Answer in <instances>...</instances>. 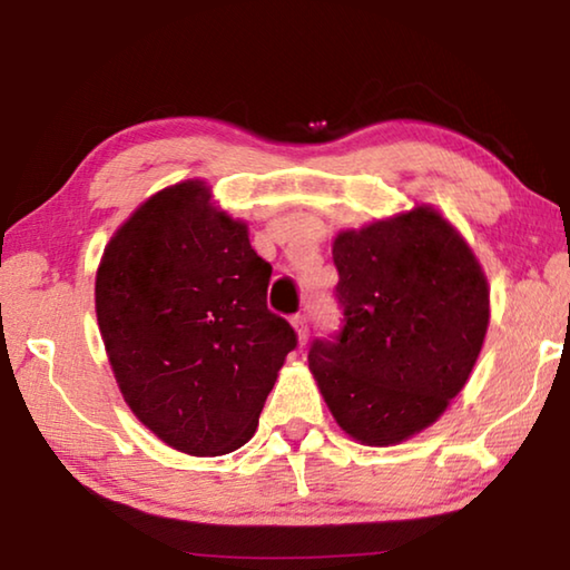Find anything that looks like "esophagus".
Returning <instances> with one entry per match:
<instances>
[{
	"label": "esophagus",
	"instance_id": "1",
	"mask_svg": "<svg viewBox=\"0 0 570 570\" xmlns=\"http://www.w3.org/2000/svg\"><path fill=\"white\" fill-rule=\"evenodd\" d=\"M292 324H294V330H296V334H298V342L306 344V340H308L306 316H304V314H294V316H292Z\"/></svg>",
	"mask_w": 570,
	"mask_h": 570
}]
</instances>
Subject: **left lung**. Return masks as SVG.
I'll return each instance as SVG.
<instances>
[{
    "label": "left lung",
    "instance_id": "8db88e82",
    "mask_svg": "<svg viewBox=\"0 0 570 570\" xmlns=\"http://www.w3.org/2000/svg\"><path fill=\"white\" fill-rule=\"evenodd\" d=\"M332 256L344 320L312 342L308 370L346 435L394 445L465 387L490 320L485 274L430 206L342 230Z\"/></svg>",
    "mask_w": 570,
    "mask_h": 570
}]
</instances>
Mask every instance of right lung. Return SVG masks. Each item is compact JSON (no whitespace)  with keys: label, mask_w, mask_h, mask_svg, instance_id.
<instances>
[{"label":"right lung","mask_w":570,"mask_h":570,"mask_svg":"<svg viewBox=\"0 0 570 570\" xmlns=\"http://www.w3.org/2000/svg\"><path fill=\"white\" fill-rule=\"evenodd\" d=\"M200 180L156 193L105 246L95 312L128 407L188 455L254 438L296 332L268 312L272 264Z\"/></svg>","instance_id":"obj_1"}]
</instances>
